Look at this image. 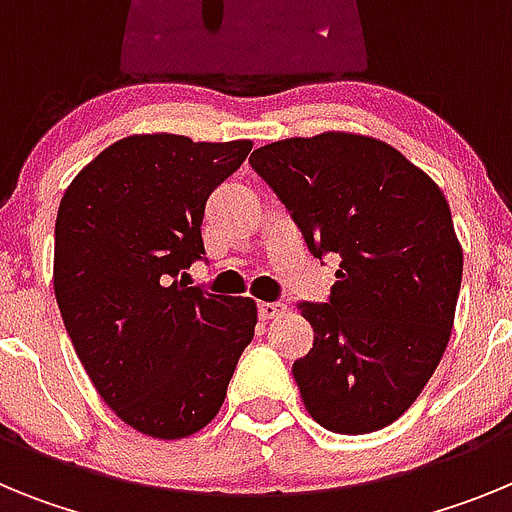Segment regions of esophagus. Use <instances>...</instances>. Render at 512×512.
<instances>
[{"label":"esophagus","instance_id":"1","mask_svg":"<svg viewBox=\"0 0 512 512\" xmlns=\"http://www.w3.org/2000/svg\"><path fill=\"white\" fill-rule=\"evenodd\" d=\"M284 312H287V305H284V302H261V305H259V318L261 320L282 318Z\"/></svg>","mask_w":512,"mask_h":512}]
</instances>
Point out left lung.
Here are the masks:
<instances>
[{"instance_id":"1","label":"left lung","mask_w":512,"mask_h":512,"mask_svg":"<svg viewBox=\"0 0 512 512\" xmlns=\"http://www.w3.org/2000/svg\"><path fill=\"white\" fill-rule=\"evenodd\" d=\"M248 164L318 259L341 256L330 302L297 305L315 330L292 366L307 413L333 433L382 431L418 400L454 328L464 256L449 202L372 135L284 138Z\"/></svg>"}]
</instances>
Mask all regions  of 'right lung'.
I'll return each mask as SVG.
<instances>
[{"mask_svg":"<svg viewBox=\"0 0 512 512\" xmlns=\"http://www.w3.org/2000/svg\"><path fill=\"white\" fill-rule=\"evenodd\" d=\"M251 148L128 135L61 197L53 289L63 325L112 413L158 441L194 436L220 413L253 338L251 297L205 295L179 279L205 253L207 197Z\"/></svg>","mask_w":512,"mask_h":512,"instance_id":"right-lung-1","label":"right lung"}]
</instances>
